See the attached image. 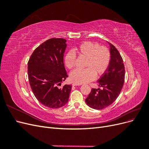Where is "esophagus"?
<instances>
[{"instance_id":"esophagus-1","label":"esophagus","mask_w":149,"mask_h":149,"mask_svg":"<svg viewBox=\"0 0 149 149\" xmlns=\"http://www.w3.org/2000/svg\"><path fill=\"white\" fill-rule=\"evenodd\" d=\"M80 85H81V84H78V83H73V86H80Z\"/></svg>"}]
</instances>
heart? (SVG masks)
Wrapping results in <instances>:
<instances>
[{"label": "heart", "instance_id": "1", "mask_svg": "<svg viewBox=\"0 0 149 149\" xmlns=\"http://www.w3.org/2000/svg\"><path fill=\"white\" fill-rule=\"evenodd\" d=\"M81 57L86 58L84 70L75 69L71 72L70 77L72 81L78 84L88 83L94 79L95 74L100 76L109 66L111 55L108 49L100 47L97 43L84 42L75 50ZM76 56L73 52L68 53L65 57V64L68 69L74 66Z\"/></svg>", "mask_w": 149, "mask_h": 149}]
</instances>
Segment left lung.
Returning a JSON list of instances; mask_svg holds the SVG:
<instances>
[{
	"label": "left lung",
	"mask_w": 149,
	"mask_h": 149,
	"mask_svg": "<svg viewBox=\"0 0 149 149\" xmlns=\"http://www.w3.org/2000/svg\"><path fill=\"white\" fill-rule=\"evenodd\" d=\"M109 45L111 60L109 66L101 78L97 81L100 88H93L85 100L90 107L100 110L113 103L121 91L125 78V69L123 60L118 49Z\"/></svg>",
	"instance_id": "left-lung-1"
}]
</instances>
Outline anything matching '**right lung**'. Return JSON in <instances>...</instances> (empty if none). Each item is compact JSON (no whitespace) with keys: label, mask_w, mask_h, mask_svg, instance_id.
<instances>
[{"label":"right lung","mask_w":149,"mask_h":149,"mask_svg":"<svg viewBox=\"0 0 149 149\" xmlns=\"http://www.w3.org/2000/svg\"><path fill=\"white\" fill-rule=\"evenodd\" d=\"M63 38H50L36 48L28 62L29 83L35 96L43 105L53 109L67 104L71 84L58 86L68 77L63 57L66 48Z\"/></svg>","instance_id":"add662e5"}]
</instances>
